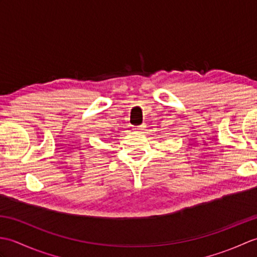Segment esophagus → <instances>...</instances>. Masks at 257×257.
<instances>
[{"instance_id":"34e87169","label":"esophagus","mask_w":257,"mask_h":257,"mask_svg":"<svg viewBox=\"0 0 257 257\" xmlns=\"http://www.w3.org/2000/svg\"><path fill=\"white\" fill-rule=\"evenodd\" d=\"M145 128H146V125L141 124V125H138V127H135L134 129H135V132H137V133H143Z\"/></svg>"}]
</instances>
